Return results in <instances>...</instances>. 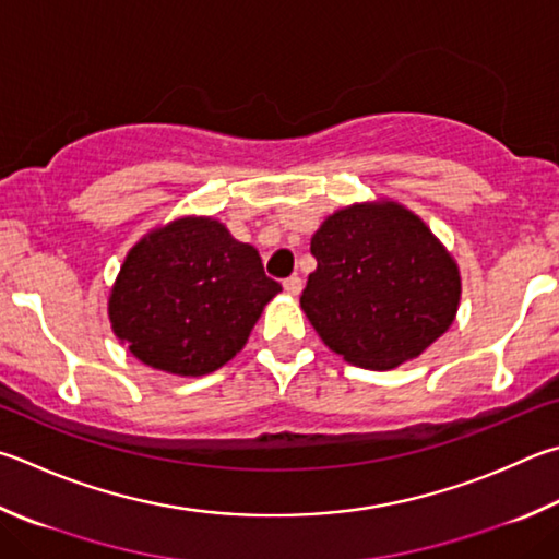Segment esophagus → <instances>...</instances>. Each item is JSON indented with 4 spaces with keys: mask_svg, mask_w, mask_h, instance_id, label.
<instances>
[{
    "mask_svg": "<svg viewBox=\"0 0 559 559\" xmlns=\"http://www.w3.org/2000/svg\"><path fill=\"white\" fill-rule=\"evenodd\" d=\"M283 288H286L288 296L296 298V296H300V290H302V281L298 276H290V278L283 281Z\"/></svg>",
    "mask_w": 559,
    "mask_h": 559,
    "instance_id": "esophagus-1",
    "label": "esophagus"
}]
</instances>
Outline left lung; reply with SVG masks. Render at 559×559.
Segmentation results:
<instances>
[{
	"label": "left lung",
	"mask_w": 559,
	"mask_h": 559,
	"mask_svg": "<svg viewBox=\"0 0 559 559\" xmlns=\"http://www.w3.org/2000/svg\"><path fill=\"white\" fill-rule=\"evenodd\" d=\"M318 269L300 296L328 347L364 369L420 357L454 322L460 269L408 207L393 200L337 210L310 239Z\"/></svg>",
	"instance_id": "left-lung-1"
}]
</instances>
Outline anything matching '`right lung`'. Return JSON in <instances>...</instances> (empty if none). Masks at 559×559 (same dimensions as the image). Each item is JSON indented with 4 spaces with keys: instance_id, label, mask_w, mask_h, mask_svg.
Segmentation results:
<instances>
[{
    "instance_id": "1",
    "label": "right lung",
    "mask_w": 559,
    "mask_h": 559,
    "mask_svg": "<svg viewBox=\"0 0 559 559\" xmlns=\"http://www.w3.org/2000/svg\"><path fill=\"white\" fill-rule=\"evenodd\" d=\"M276 293L251 245L212 217H180L127 253L109 322L146 367L205 377L241 352Z\"/></svg>"
}]
</instances>
